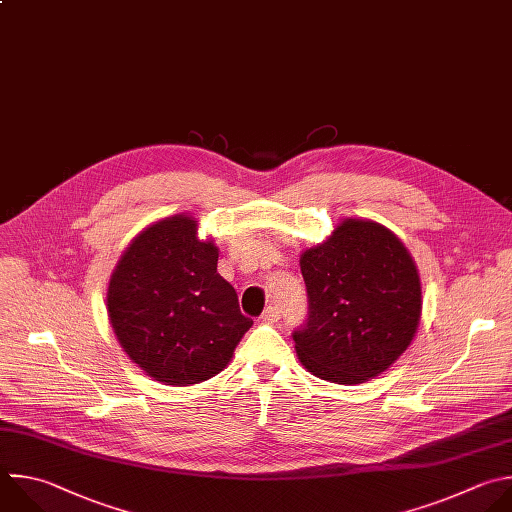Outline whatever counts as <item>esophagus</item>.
I'll use <instances>...</instances> for the list:
<instances>
[{
	"label": "esophagus",
	"instance_id": "34e87169",
	"mask_svg": "<svg viewBox=\"0 0 512 512\" xmlns=\"http://www.w3.org/2000/svg\"><path fill=\"white\" fill-rule=\"evenodd\" d=\"M279 317H281V313H279V309H277L275 305H269V307L263 311V315H261V319H263L265 323H277Z\"/></svg>",
	"mask_w": 512,
	"mask_h": 512
}]
</instances>
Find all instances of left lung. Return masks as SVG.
Wrapping results in <instances>:
<instances>
[{"mask_svg": "<svg viewBox=\"0 0 512 512\" xmlns=\"http://www.w3.org/2000/svg\"><path fill=\"white\" fill-rule=\"evenodd\" d=\"M307 323L293 333L299 362L315 378L364 384L412 344L422 315L418 267L404 243L370 219H342L299 259Z\"/></svg>", "mask_w": 512, "mask_h": 512, "instance_id": "8db88e82", "label": "left lung"}]
</instances>
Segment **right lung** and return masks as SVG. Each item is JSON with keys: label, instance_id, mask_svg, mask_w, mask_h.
<instances>
[{"label": "right lung", "instance_id": "1", "mask_svg": "<svg viewBox=\"0 0 512 512\" xmlns=\"http://www.w3.org/2000/svg\"><path fill=\"white\" fill-rule=\"evenodd\" d=\"M191 215L140 231L116 263L106 309L120 348L152 380L201 384L227 368L253 325L217 273L219 249Z\"/></svg>", "mask_w": 512, "mask_h": 512}]
</instances>
